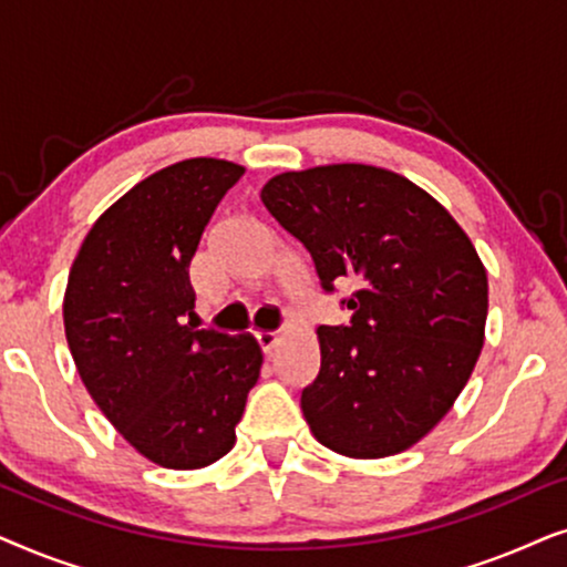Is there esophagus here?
Returning a JSON list of instances; mask_svg holds the SVG:
<instances>
[{
    "instance_id": "obj_1",
    "label": "esophagus",
    "mask_w": 567,
    "mask_h": 567,
    "mask_svg": "<svg viewBox=\"0 0 567 567\" xmlns=\"http://www.w3.org/2000/svg\"><path fill=\"white\" fill-rule=\"evenodd\" d=\"M255 340H258V346L262 348V351L270 353L278 343H281V336H278V332H270V330H260V332H255Z\"/></svg>"
}]
</instances>
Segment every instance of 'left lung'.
Listing matches in <instances>:
<instances>
[{
  "mask_svg": "<svg viewBox=\"0 0 567 567\" xmlns=\"http://www.w3.org/2000/svg\"><path fill=\"white\" fill-rule=\"evenodd\" d=\"M262 204L312 255L322 289L348 284L346 328H317L320 374L301 413L322 446L382 460L436 429L485 343L487 270L454 216L392 169L340 162L281 173Z\"/></svg>",
  "mask_w": 567,
  "mask_h": 567,
  "instance_id": "left-lung-1",
  "label": "left lung"
}]
</instances>
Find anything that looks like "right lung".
I'll return each instance as SVG.
<instances>
[{
	"label": "right lung",
	"instance_id": "obj_1",
	"mask_svg": "<svg viewBox=\"0 0 567 567\" xmlns=\"http://www.w3.org/2000/svg\"><path fill=\"white\" fill-rule=\"evenodd\" d=\"M243 165L193 157L162 167L100 214L69 270L64 330L90 398L146 460L200 470L231 452L258 382L250 332L183 322L190 260Z\"/></svg>",
	"mask_w": 567,
	"mask_h": 567
}]
</instances>
